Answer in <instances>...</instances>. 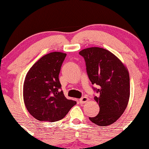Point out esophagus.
Segmentation results:
<instances>
[{"label": "esophagus", "instance_id": "esophagus-1", "mask_svg": "<svg viewBox=\"0 0 149 149\" xmlns=\"http://www.w3.org/2000/svg\"><path fill=\"white\" fill-rule=\"evenodd\" d=\"M89 100H89V99L87 97H83L80 100V102L81 104H85V103H86L87 102H88Z\"/></svg>", "mask_w": 149, "mask_h": 149}]
</instances>
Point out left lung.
I'll return each mask as SVG.
<instances>
[{
  "instance_id": "left-lung-1",
  "label": "left lung",
  "mask_w": 149,
  "mask_h": 149,
  "mask_svg": "<svg viewBox=\"0 0 149 149\" xmlns=\"http://www.w3.org/2000/svg\"><path fill=\"white\" fill-rule=\"evenodd\" d=\"M79 54L84 57L92 84L100 85L99 95L94 97L100 112L89 118L99 126L110 125L127 108L130 95L129 71L115 54L102 47H88Z\"/></svg>"
}]
</instances>
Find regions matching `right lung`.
<instances>
[{
    "instance_id": "obj_1",
    "label": "right lung",
    "mask_w": 149,
    "mask_h": 149,
    "mask_svg": "<svg viewBox=\"0 0 149 149\" xmlns=\"http://www.w3.org/2000/svg\"><path fill=\"white\" fill-rule=\"evenodd\" d=\"M66 54L53 52L34 64L26 75L24 102L28 111L40 121L56 122L64 118L76 102L65 97L59 80Z\"/></svg>"
}]
</instances>
